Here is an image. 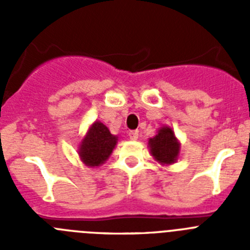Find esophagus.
<instances>
[{
  "label": "esophagus",
  "mask_w": 250,
  "mask_h": 250,
  "mask_svg": "<svg viewBox=\"0 0 250 250\" xmlns=\"http://www.w3.org/2000/svg\"><path fill=\"white\" fill-rule=\"evenodd\" d=\"M129 136L131 140H138L139 139V130H131L129 131Z\"/></svg>",
  "instance_id": "esophagus-1"
}]
</instances>
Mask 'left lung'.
I'll return each instance as SVG.
<instances>
[{
    "label": "left lung",
    "instance_id": "obj_1",
    "mask_svg": "<svg viewBox=\"0 0 250 250\" xmlns=\"http://www.w3.org/2000/svg\"><path fill=\"white\" fill-rule=\"evenodd\" d=\"M149 147L151 155L158 163L169 165L176 163L180 151V143L175 138L173 129L163 126L159 129L154 138L149 139Z\"/></svg>",
    "mask_w": 250,
    "mask_h": 250
}]
</instances>
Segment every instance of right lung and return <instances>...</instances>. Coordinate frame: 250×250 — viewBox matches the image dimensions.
<instances>
[{"instance_id":"right-lung-1","label":"right lung","mask_w":250,"mask_h":250,"mask_svg":"<svg viewBox=\"0 0 250 250\" xmlns=\"http://www.w3.org/2000/svg\"><path fill=\"white\" fill-rule=\"evenodd\" d=\"M116 143L118 136L112 135L103 123L95 121L79 146L81 161L86 167H100L111 155Z\"/></svg>"}]
</instances>
